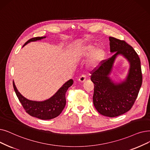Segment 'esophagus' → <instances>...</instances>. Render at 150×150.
Segmentation results:
<instances>
[{
	"label": "esophagus",
	"mask_w": 150,
	"mask_h": 150,
	"mask_svg": "<svg viewBox=\"0 0 150 150\" xmlns=\"http://www.w3.org/2000/svg\"><path fill=\"white\" fill-rule=\"evenodd\" d=\"M85 80H86V76L84 75H81V76L79 78V81L80 82H81V83H83Z\"/></svg>",
	"instance_id": "1"
}]
</instances>
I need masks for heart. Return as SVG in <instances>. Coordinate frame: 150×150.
Wrapping results in <instances>:
<instances>
[{
	"instance_id": "b5f03b06",
	"label": "heart",
	"mask_w": 150,
	"mask_h": 150,
	"mask_svg": "<svg viewBox=\"0 0 150 150\" xmlns=\"http://www.w3.org/2000/svg\"><path fill=\"white\" fill-rule=\"evenodd\" d=\"M76 56L78 59L89 56L87 62L88 66L95 67L100 64L105 56V51L102 47H96V44L89 43L84 44L76 50Z\"/></svg>"
}]
</instances>
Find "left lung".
<instances>
[{
	"label": "left lung",
	"instance_id": "1",
	"mask_svg": "<svg viewBox=\"0 0 150 150\" xmlns=\"http://www.w3.org/2000/svg\"><path fill=\"white\" fill-rule=\"evenodd\" d=\"M110 52L114 54L92 73L94 84L93 103L100 114L115 117L128 112L137 97L142 83L140 58L134 48L125 41L109 37ZM121 55L128 61L129 69L122 81L115 82L109 76L116 58Z\"/></svg>",
	"mask_w": 150,
	"mask_h": 150
}]
</instances>
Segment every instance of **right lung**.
I'll list each match as a JSON object with an SVG mask.
<instances>
[{"label": "right lung", "mask_w": 150, "mask_h": 150, "mask_svg": "<svg viewBox=\"0 0 150 150\" xmlns=\"http://www.w3.org/2000/svg\"><path fill=\"white\" fill-rule=\"evenodd\" d=\"M46 37L45 36L30 38L25 42L23 47L30 42L40 40ZM73 83V80L70 79L65 83L53 96L43 101L31 100L26 99L19 92L14 81H13V85L18 98L25 112L30 116L38 119L48 120L54 118L61 113L66 103V93Z\"/></svg>", "instance_id": "1"}]
</instances>
